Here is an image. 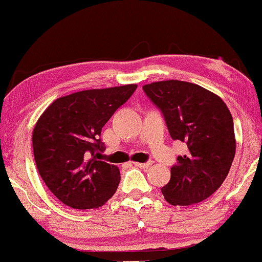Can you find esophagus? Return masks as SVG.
Returning <instances> with one entry per match:
<instances>
[{
  "mask_svg": "<svg viewBox=\"0 0 262 262\" xmlns=\"http://www.w3.org/2000/svg\"><path fill=\"white\" fill-rule=\"evenodd\" d=\"M134 165L136 166V167H139V168H148L149 166H150L151 164L150 162H144V164H142V162H134Z\"/></svg>",
  "mask_w": 262,
  "mask_h": 262,
  "instance_id": "34e87169",
  "label": "esophagus"
}]
</instances>
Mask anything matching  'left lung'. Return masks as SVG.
Listing matches in <instances>:
<instances>
[{
    "label": "left lung",
    "instance_id": "left-lung-1",
    "mask_svg": "<svg viewBox=\"0 0 262 262\" xmlns=\"http://www.w3.org/2000/svg\"><path fill=\"white\" fill-rule=\"evenodd\" d=\"M143 90L161 110L171 137L188 145L162 195L172 206L202 202L225 181L236 154L229 108L218 95L189 81H154Z\"/></svg>",
    "mask_w": 262,
    "mask_h": 262
}]
</instances>
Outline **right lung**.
Returning <instances> with one entry per match:
<instances>
[{"instance_id": "right-lung-1", "label": "right lung", "mask_w": 262, "mask_h": 262, "mask_svg": "<svg viewBox=\"0 0 262 262\" xmlns=\"http://www.w3.org/2000/svg\"><path fill=\"white\" fill-rule=\"evenodd\" d=\"M136 88L127 84L61 96L37 120L32 132L37 169L50 191L66 206L95 209L117 191L119 168L95 156L104 150L102 127Z\"/></svg>"}]
</instances>
